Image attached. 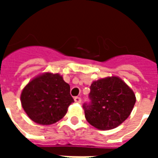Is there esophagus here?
Returning <instances> with one entry per match:
<instances>
[{"label": "esophagus", "mask_w": 158, "mask_h": 158, "mask_svg": "<svg viewBox=\"0 0 158 158\" xmlns=\"http://www.w3.org/2000/svg\"><path fill=\"white\" fill-rule=\"evenodd\" d=\"M74 102L77 103H80L81 102V98L79 96H76V97H74Z\"/></svg>", "instance_id": "obj_1"}]
</instances>
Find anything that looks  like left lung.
I'll use <instances>...</instances> for the list:
<instances>
[{"label":"left lung","instance_id":"8db88e82","mask_svg":"<svg viewBox=\"0 0 158 158\" xmlns=\"http://www.w3.org/2000/svg\"><path fill=\"white\" fill-rule=\"evenodd\" d=\"M89 89L90 101L83 108L86 120L96 129H114L130 115L135 95L122 79L114 76L99 79Z\"/></svg>","mask_w":158,"mask_h":158}]
</instances>
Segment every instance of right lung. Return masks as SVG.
Here are the masks:
<instances>
[{
  "label": "right lung",
  "instance_id": "add662e5",
  "mask_svg": "<svg viewBox=\"0 0 158 158\" xmlns=\"http://www.w3.org/2000/svg\"><path fill=\"white\" fill-rule=\"evenodd\" d=\"M74 101L70 86L58 73H46L31 80L21 94V103L29 118L49 125L62 119Z\"/></svg>",
  "mask_w": 158,
  "mask_h": 158
}]
</instances>
